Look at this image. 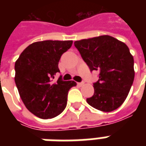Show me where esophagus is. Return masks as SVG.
Instances as JSON below:
<instances>
[{
	"label": "esophagus",
	"mask_w": 146,
	"mask_h": 146,
	"mask_svg": "<svg viewBox=\"0 0 146 146\" xmlns=\"http://www.w3.org/2000/svg\"><path fill=\"white\" fill-rule=\"evenodd\" d=\"M77 84H78V85H79V86H83V85H84V82L83 81V82L77 83Z\"/></svg>",
	"instance_id": "obj_1"
}]
</instances>
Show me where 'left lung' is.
<instances>
[{
    "instance_id": "1",
    "label": "left lung",
    "mask_w": 146,
    "mask_h": 146,
    "mask_svg": "<svg viewBox=\"0 0 146 146\" xmlns=\"http://www.w3.org/2000/svg\"><path fill=\"white\" fill-rule=\"evenodd\" d=\"M91 71L98 70L95 93L87 102L102 112H111L125 101L135 78L134 58L128 47L109 35L74 42Z\"/></svg>"
}]
</instances>
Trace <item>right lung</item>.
Masks as SVG:
<instances>
[{
    "label": "right lung",
    "mask_w": 146,
    "mask_h": 146,
    "mask_svg": "<svg viewBox=\"0 0 146 146\" xmlns=\"http://www.w3.org/2000/svg\"><path fill=\"white\" fill-rule=\"evenodd\" d=\"M73 40L34 42L24 50L15 64V82L22 101L30 113L49 119L59 115L67 104L68 92L76 85L73 80L64 81L60 76L58 62Z\"/></svg>",
    "instance_id": "1"
}]
</instances>
